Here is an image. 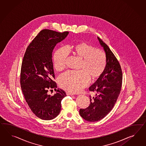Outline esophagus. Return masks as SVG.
Here are the masks:
<instances>
[{
    "mask_svg": "<svg viewBox=\"0 0 146 146\" xmlns=\"http://www.w3.org/2000/svg\"><path fill=\"white\" fill-rule=\"evenodd\" d=\"M66 94L67 96H73V95H74V93L70 92H66Z\"/></svg>",
    "mask_w": 146,
    "mask_h": 146,
    "instance_id": "34e87169",
    "label": "esophagus"
}]
</instances>
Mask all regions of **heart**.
<instances>
[{"label":"heart","instance_id":"obj_1","mask_svg":"<svg viewBox=\"0 0 146 146\" xmlns=\"http://www.w3.org/2000/svg\"><path fill=\"white\" fill-rule=\"evenodd\" d=\"M74 55L82 60L79 71H68L58 78V85L62 89L70 92H80L89 84L90 78L94 80L103 74L107 64L104 52L96 48L92 45L79 42L70 47ZM68 52L65 48H60L54 54L53 65L56 71H63L66 67Z\"/></svg>","mask_w":146,"mask_h":146}]
</instances>
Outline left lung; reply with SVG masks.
Wrapping results in <instances>:
<instances>
[{"label":"left lung","mask_w":146,"mask_h":146,"mask_svg":"<svg viewBox=\"0 0 146 146\" xmlns=\"http://www.w3.org/2000/svg\"><path fill=\"white\" fill-rule=\"evenodd\" d=\"M98 39L106 52L107 64L103 74L89 88L90 91L96 93V96H90V106L79 111L80 115L89 122L99 121L112 110L120 94L122 82L121 66L117 58L106 43L99 37Z\"/></svg>","instance_id":"8db88e82"}]
</instances>
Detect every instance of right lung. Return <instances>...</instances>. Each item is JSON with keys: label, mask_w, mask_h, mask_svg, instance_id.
<instances>
[{"label": "right lung", "mask_w": 146, "mask_h": 146, "mask_svg": "<svg viewBox=\"0 0 146 146\" xmlns=\"http://www.w3.org/2000/svg\"><path fill=\"white\" fill-rule=\"evenodd\" d=\"M68 33L43 29L29 44L23 57L20 78L22 92L31 111L45 120L57 117L61 101L66 96L63 90L56 89L52 57L56 45ZM53 88L56 93L48 95V90Z\"/></svg>", "instance_id": "add662e5"}]
</instances>
